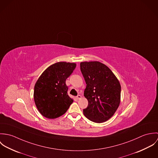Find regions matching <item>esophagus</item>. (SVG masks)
Masks as SVG:
<instances>
[{"label":"esophagus","instance_id":"esophagus-1","mask_svg":"<svg viewBox=\"0 0 158 158\" xmlns=\"http://www.w3.org/2000/svg\"><path fill=\"white\" fill-rule=\"evenodd\" d=\"M81 96L80 95H78L77 96V100H80V99H81Z\"/></svg>","mask_w":158,"mask_h":158}]
</instances>
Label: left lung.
<instances>
[{"label": "left lung", "instance_id": "8db88e82", "mask_svg": "<svg viewBox=\"0 0 158 158\" xmlns=\"http://www.w3.org/2000/svg\"><path fill=\"white\" fill-rule=\"evenodd\" d=\"M80 69L86 83L84 96L88 101L83 114L92 122H105L120 103V82L111 69L99 61L81 62Z\"/></svg>", "mask_w": 158, "mask_h": 158}]
</instances>
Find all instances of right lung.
<instances>
[{
	"mask_svg": "<svg viewBox=\"0 0 158 158\" xmlns=\"http://www.w3.org/2000/svg\"><path fill=\"white\" fill-rule=\"evenodd\" d=\"M76 63L58 62L47 68L36 81L33 97L43 116L53 119L68 111L73 99L68 94L66 80L76 68Z\"/></svg>",
	"mask_w": 158,
	"mask_h": 158,
	"instance_id": "1",
	"label": "right lung"
}]
</instances>
